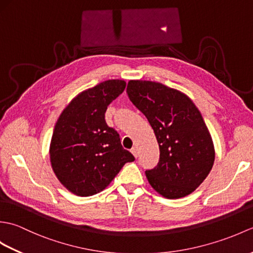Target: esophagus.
Listing matches in <instances>:
<instances>
[{
    "label": "esophagus",
    "instance_id": "esophagus-1",
    "mask_svg": "<svg viewBox=\"0 0 253 253\" xmlns=\"http://www.w3.org/2000/svg\"><path fill=\"white\" fill-rule=\"evenodd\" d=\"M130 151H131V153L133 154V157H135V158L138 157V151H137V148H136V147H133V148L130 150Z\"/></svg>",
    "mask_w": 253,
    "mask_h": 253
}]
</instances>
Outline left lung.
Instances as JSON below:
<instances>
[{
	"label": "left lung",
	"mask_w": 253,
	"mask_h": 253,
	"mask_svg": "<svg viewBox=\"0 0 253 253\" xmlns=\"http://www.w3.org/2000/svg\"><path fill=\"white\" fill-rule=\"evenodd\" d=\"M126 92L147 117L160 147L157 168L146 171L161 196L190 195L207 178L215 150L200 111L181 91L150 80H129Z\"/></svg>",
	"instance_id": "left-lung-1"
}]
</instances>
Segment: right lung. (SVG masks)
I'll list each match as a JSON object with an SVG mask.
<instances>
[{"label": "right lung", "instance_id": "1", "mask_svg": "<svg viewBox=\"0 0 253 253\" xmlns=\"http://www.w3.org/2000/svg\"><path fill=\"white\" fill-rule=\"evenodd\" d=\"M125 88L124 80H105L75 96L58 117L50 143L51 166L74 195L104 190L125 163L135 160L104 120L107 106Z\"/></svg>", "mask_w": 253, "mask_h": 253}]
</instances>
